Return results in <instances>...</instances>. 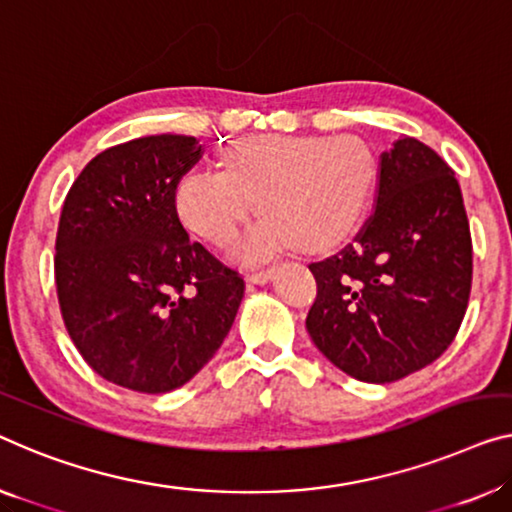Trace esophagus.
<instances>
[{"mask_svg":"<svg viewBox=\"0 0 512 512\" xmlns=\"http://www.w3.org/2000/svg\"><path fill=\"white\" fill-rule=\"evenodd\" d=\"M273 271H276V266H269V269H257V271H250L248 273V280L250 282H257V285H264V282H269Z\"/></svg>","mask_w":512,"mask_h":512,"instance_id":"34e87169","label":"esophagus"}]
</instances>
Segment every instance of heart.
<instances>
[{"label": "heart", "instance_id": "b5f03b06", "mask_svg": "<svg viewBox=\"0 0 512 512\" xmlns=\"http://www.w3.org/2000/svg\"><path fill=\"white\" fill-rule=\"evenodd\" d=\"M375 156L356 135H250L223 149L220 167H193L174 188L190 232L230 246L255 209L264 216L236 248L246 262L294 246L319 250L345 239L368 209Z\"/></svg>", "mask_w": 512, "mask_h": 512}]
</instances>
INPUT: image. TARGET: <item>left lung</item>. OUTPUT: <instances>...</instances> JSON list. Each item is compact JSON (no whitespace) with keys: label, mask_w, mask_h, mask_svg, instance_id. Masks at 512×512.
Returning <instances> with one entry per match:
<instances>
[{"label":"left lung","mask_w":512,"mask_h":512,"mask_svg":"<svg viewBox=\"0 0 512 512\" xmlns=\"http://www.w3.org/2000/svg\"><path fill=\"white\" fill-rule=\"evenodd\" d=\"M375 209L340 253L312 262V342L349 377L388 384L455 340L469 305L474 250L462 190L414 137L379 156Z\"/></svg>","instance_id":"obj_1"}]
</instances>
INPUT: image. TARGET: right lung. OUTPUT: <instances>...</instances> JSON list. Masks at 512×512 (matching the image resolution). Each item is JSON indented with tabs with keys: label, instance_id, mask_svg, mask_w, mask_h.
<instances>
[{
	"label": "right lung",
	"instance_id": "right-lung-1",
	"mask_svg": "<svg viewBox=\"0 0 512 512\" xmlns=\"http://www.w3.org/2000/svg\"><path fill=\"white\" fill-rule=\"evenodd\" d=\"M204 149L149 135L91 158L68 190L55 241L61 319L89 368L137 393L193 379L230 333L239 271L190 241L174 188Z\"/></svg>",
	"mask_w": 512,
	"mask_h": 512
}]
</instances>
